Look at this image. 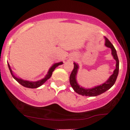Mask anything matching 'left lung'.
<instances>
[{
	"mask_svg": "<svg viewBox=\"0 0 130 130\" xmlns=\"http://www.w3.org/2000/svg\"><path fill=\"white\" fill-rule=\"evenodd\" d=\"M105 46L111 49L112 55L113 57L116 61V69L114 70L113 74L104 84H101L100 86H96V87L92 88V89H85V88L80 87L77 84L76 81V75L77 70L79 69V65L77 63H74V68L70 76V83L71 87L73 89V90L79 95H83V96H97V95H100V94L104 93L106 91L109 90L116 83L118 74H119V59H118L117 52H116V50L114 46L110 42L108 38H105Z\"/></svg>",
	"mask_w": 130,
	"mask_h": 130,
	"instance_id": "8db88e82",
	"label": "left lung"
}]
</instances>
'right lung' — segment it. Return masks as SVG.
<instances>
[{
	"label": "right lung",
	"instance_id": "1",
	"mask_svg": "<svg viewBox=\"0 0 130 130\" xmlns=\"http://www.w3.org/2000/svg\"><path fill=\"white\" fill-rule=\"evenodd\" d=\"M62 64H63V62H59V63H54L53 66H52L50 68L48 72H47V74H46V76L44 77V78L40 80H38V81H35V82L29 81V80H25L22 79L18 78V77H16L13 74V72H12V70H11V68H10V65H9V63H8V66L9 70H10V73H11L13 77L16 80V81L18 82V83H19V84H21L22 86H24V87H26L27 88H31V89H35V88L39 87L40 86H41V85H43V84H44V83H45V82L47 79H50L51 76H52V74H53V72L54 71V70H55V68H56L57 67L59 66V65H62Z\"/></svg>",
	"mask_w": 130,
	"mask_h": 130
}]
</instances>
